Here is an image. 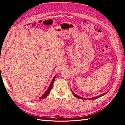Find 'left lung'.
Here are the masks:
<instances>
[{"label":"left lung","instance_id":"1","mask_svg":"<svg viewBox=\"0 0 125 125\" xmlns=\"http://www.w3.org/2000/svg\"><path fill=\"white\" fill-rule=\"evenodd\" d=\"M71 91H72V90H71ZM72 93H73V94L74 95V96L75 97H76L77 98H80V99H82V100H87L86 98H83V97H80V96H78V95H77L76 94H75L72 91ZM106 93H104V94H102V95H99V96H96V97H93V98H89V100H92V99H93V100H94V99H96V98H99V97H101L102 96H103L104 95H105V94Z\"/></svg>","mask_w":125,"mask_h":125}]
</instances>
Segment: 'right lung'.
Segmentation results:
<instances>
[{
    "instance_id": "add662e5",
    "label": "right lung",
    "mask_w": 125,
    "mask_h": 125,
    "mask_svg": "<svg viewBox=\"0 0 125 125\" xmlns=\"http://www.w3.org/2000/svg\"><path fill=\"white\" fill-rule=\"evenodd\" d=\"M55 78H56V76H55L54 77L53 80H52V81L51 82V83L50 84V85H49L48 88L47 89V91H46V92L45 93L42 95V96L40 98V99H44V98H45L49 94V93L51 92V89L52 88V86H53V83H54V80H55Z\"/></svg>"
}]
</instances>
